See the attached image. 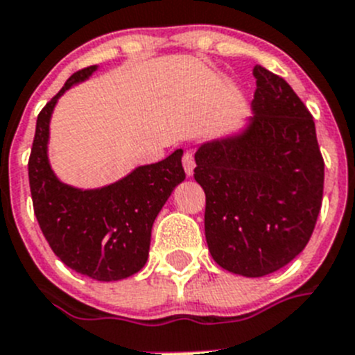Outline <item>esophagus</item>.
Returning a JSON list of instances; mask_svg holds the SVG:
<instances>
[{
	"mask_svg": "<svg viewBox=\"0 0 355 355\" xmlns=\"http://www.w3.org/2000/svg\"><path fill=\"white\" fill-rule=\"evenodd\" d=\"M183 167H184V172H187V175L193 174V168H195L193 155H191V153H184L183 155Z\"/></svg>",
	"mask_w": 355,
	"mask_h": 355,
	"instance_id": "34e87169",
	"label": "esophagus"
}]
</instances>
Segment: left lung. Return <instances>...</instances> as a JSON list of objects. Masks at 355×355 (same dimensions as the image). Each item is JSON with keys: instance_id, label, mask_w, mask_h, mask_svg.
Listing matches in <instances>:
<instances>
[{"instance_id": "8db88e82", "label": "left lung", "mask_w": 355, "mask_h": 355, "mask_svg": "<svg viewBox=\"0 0 355 355\" xmlns=\"http://www.w3.org/2000/svg\"><path fill=\"white\" fill-rule=\"evenodd\" d=\"M252 116L242 132L195 153L205 191V241L221 268L277 272L309 244L322 204L324 160L315 123L284 78L254 66Z\"/></svg>"}]
</instances>
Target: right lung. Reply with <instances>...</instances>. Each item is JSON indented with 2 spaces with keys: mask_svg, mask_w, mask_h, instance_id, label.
Instances as JSON below:
<instances>
[{
  "mask_svg": "<svg viewBox=\"0 0 355 355\" xmlns=\"http://www.w3.org/2000/svg\"><path fill=\"white\" fill-rule=\"evenodd\" d=\"M96 69L76 71L40 111L28 167L36 219L57 258L74 272L110 282L127 279L144 266L155 218L184 181V168L183 150H175L165 160L141 165L96 190L59 181L49 162L50 118L59 97Z\"/></svg>",
  "mask_w": 355,
  "mask_h": 355,
  "instance_id": "right-lung-1",
  "label": "right lung"
}]
</instances>
